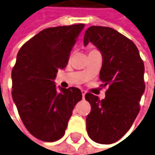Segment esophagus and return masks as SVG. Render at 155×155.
<instances>
[{"label": "esophagus", "instance_id": "34e87169", "mask_svg": "<svg viewBox=\"0 0 155 155\" xmlns=\"http://www.w3.org/2000/svg\"><path fill=\"white\" fill-rule=\"evenodd\" d=\"M85 94H86V91H85V90H82V94H83V98H84Z\"/></svg>", "mask_w": 155, "mask_h": 155}]
</instances>
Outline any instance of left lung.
<instances>
[{
  "label": "left lung",
  "mask_w": 155,
  "mask_h": 155,
  "mask_svg": "<svg viewBox=\"0 0 155 155\" xmlns=\"http://www.w3.org/2000/svg\"><path fill=\"white\" fill-rule=\"evenodd\" d=\"M90 41L102 54L101 86L107 90L103 100L85 94L91 106L87 132L95 143L111 144L128 131L140 111L145 90L144 64L133 41L113 28L90 26L85 31L84 46Z\"/></svg>",
  "instance_id": "8db88e82"
}]
</instances>
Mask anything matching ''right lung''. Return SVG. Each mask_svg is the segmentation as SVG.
I'll return each mask as SVG.
<instances>
[{"mask_svg": "<svg viewBox=\"0 0 155 155\" xmlns=\"http://www.w3.org/2000/svg\"><path fill=\"white\" fill-rule=\"evenodd\" d=\"M84 24L50 27L27 41L12 70V96L22 122L33 137L55 142L65 135L76 104L78 88L56 90L54 79L64 69Z\"/></svg>", "mask_w": 155, "mask_h": 155, "instance_id": "right-lung-1", "label": "right lung"}]
</instances>
